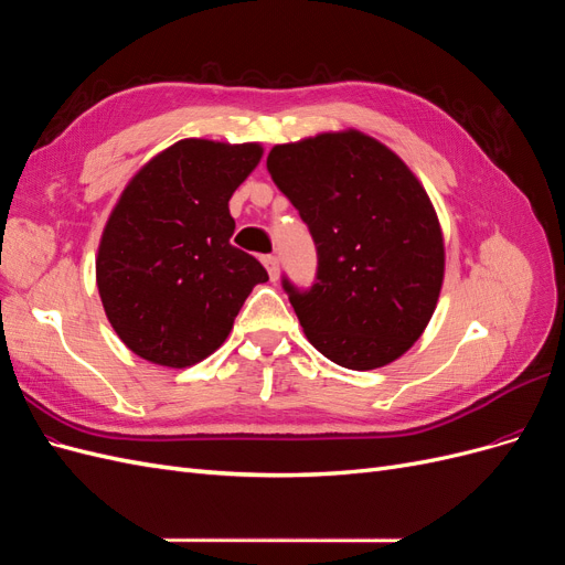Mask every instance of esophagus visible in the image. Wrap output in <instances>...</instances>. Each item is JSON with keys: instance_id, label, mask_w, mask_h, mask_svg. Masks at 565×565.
<instances>
[{"instance_id": "1", "label": "esophagus", "mask_w": 565, "mask_h": 565, "mask_svg": "<svg viewBox=\"0 0 565 565\" xmlns=\"http://www.w3.org/2000/svg\"><path fill=\"white\" fill-rule=\"evenodd\" d=\"M262 262H264V266H266V270H268V278L276 282L278 280V276H280V266H278V259L273 254H266V256H262Z\"/></svg>"}]
</instances>
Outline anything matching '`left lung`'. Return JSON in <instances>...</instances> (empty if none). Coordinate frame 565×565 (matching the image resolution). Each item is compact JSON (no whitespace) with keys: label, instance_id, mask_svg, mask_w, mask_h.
<instances>
[{"label":"left lung","instance_id":"obj_1","mask_svg":"<svg viewBox=\"0 0 565 565\" xmlns=\"http://www.w3.org/2000/svg\"><path fill=\"white\" fill-rule=\"evenodd\" d=\"M266 167L318 249L311 289L282 280L306 339L349 370L393 363L429 324L446 273L424 185L396 152L355 129L273 146Z\"/></svg>","mask_w":565,"mask_h":565}]
</instances>
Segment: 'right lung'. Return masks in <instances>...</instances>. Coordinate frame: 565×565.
<instances>
[{
  "label": "right lung",
  "instance_id": "obj_1",
  "mask_svg": "<svg viewBox=\"0 0 565 565\" xmlns=\"http://www.w3.org/2000/svg\"><path fill=\"white\" fill-rule=\"evenodd\" d=\"M259 143L183 139L131 177L100 235L96 285L125 347L188 367L224 344L266 268L231 245L228 200L259 164Z\"/></svg>",
  "mask_w": 565,
  "mask_h": 565
}]
</instances>
